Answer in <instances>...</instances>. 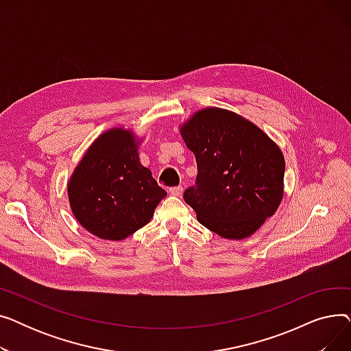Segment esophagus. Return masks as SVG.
Instances as JSON below:
<instances>
[{
  "instance_id": "obj_1",
  "label": "esophagus",
  "mask_w": 351,
  "mask_h": 351,
  "mask_svg": "<svg viewBox=\"0 0 351 351\" xmlns=\"http://www.w3.org/2000/svg\"><path fill=\"white\" fill-rule=\"evenodd\" d=\"M182 192H183V188H182V186H173V188L169 189V193L173 195V196H180Z\"/></svg>"
}]
</instances>
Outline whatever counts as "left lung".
Returning <instances> with one entry per match:
<instances>
[{"label": "left lung", "mask_w": 351, "mask_h": 351, "mask_svg": "<svg viewBox=\"0 0 351 351\" xmlns=\"http://www.w3.org/2000/svg\"><path fill=\"white\" fill-rule=\"evenodd\" d=\"M197 163L183 199L199 223L225 239L249 237L278 210L285 158L261 128L232 110L205 108L180 126Z\"/></svg>", "instance_id": "8db88e82"}]
</instances>
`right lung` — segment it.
<instances>
[{"label": "right lung", "instance_id": "obj_1", "mask_svg": "<svg viewBox=\"0 0 351 351\" xmlns=\"http://www.w3.org/2000/svg\"><path fill=\"white\" fill-rule=\"evenodd\" d=\"M132 131L114 128L89 146L68 183L71 210L84 229L123 241L143 228L166 196L139 162Z\"/></svg>", "mask_w": 351, "mask_h": 351}]
</instances>
